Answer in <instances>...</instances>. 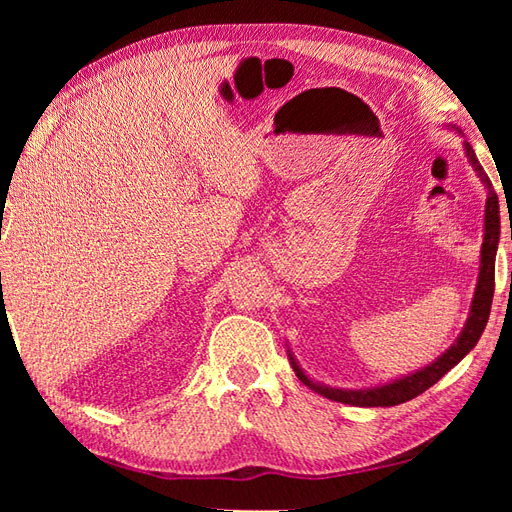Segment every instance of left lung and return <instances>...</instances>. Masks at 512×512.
<instances>
[{
    "mask_svg": "<svg viewBox=\"0 0 512 512\" xmlns=\"http://www.w3.org/2000/svg\"><path fill=\"white\" fill-rule=\"evenodd\" d=\"M466 156H469L471 165L475 167L477 176L482 178L488 189V198H486V215H484V242H482V259H480V277H477V288H475V297L471 303V314L469 321H466L462 334L458 336L447 352H444L436 363H431L429 367L420 369L416 374H409L400 380H394L389 385H380L374 389H361V391H350V389H332L314 383L303 369L297 365L295 358L290 356L292 367L299 376V380L306 387H310L317 394L336 400V402H345V405H356V407H394L400 405V402H407L411 398L420 396L422 391H427L431 385H436L438 380L458 365L462 358L469 354L475 343L480 341V336L488 323V314H491V303H493V292H495V253H497V242H499V200L497 193L493 189L491 180H488L486 171L482 169L480 160H477L475 151L469 143H464Z\"/></svg>",
    "mask_w": 512,
    "mask_h": 512,
    "instance_id": "1",
    "label": "left lung"
}]
</instances>
